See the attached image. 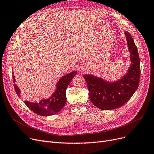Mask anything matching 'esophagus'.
<instances>
[{"label":"esophagus","instance_id":"esophagus-1","mask_svg":"<svg viewBox=\"0 0 154 154\" xmlns=\"http://www.w3.org/2000/svg\"><path fill=\"white\" fill-rule=\"evenodd\" d=\"M83 71H85V68H83Z\"/></svg>","mask_w":154,"mask_h":154}]
</instances>
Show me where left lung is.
Segmentation results:
<instances>
[{"label":"left lung","mask_w":154,"mask_h":154,"mask_svg":"<svg viewBox=\"0 0 154 154\" xmlns=\"http://www.w3.org/2000/svg\"><path fill=\"white\" fill-rule=\"evenodd\" d=\"M131 66L128 73L120 80L109 83L91 75H85L91 101L97 108L110 110L124 106L131 99L138 87L140 79V61L138 51L129 32H125Z\"/></svg>","instance_id":"8db88e82"}]
</instances>
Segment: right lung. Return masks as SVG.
I'll use <instances>...</instances> for the list:
<instances>
[{
  "instance_id": "obj_1",
  "label": "right lung",
  "mask_w": 154,
  "mask_h": 154,
  "mask_svg": "<svg viewBox=\"0 0 154 154\" xmlns=\"http://www.w3.org/2000/svg\"><path fill=\"white\" fill-rule=\"evenodd\" d=\"M76 73L77 71H73L62 77L57 83L55 92L49 99L41 100L38 103L25 101V104L31 111L37 115L50 116L57 113L66 104L67 99L66 96V89L68 85L69 84L73 77L76 75ZM12 74L13 82L15 83L16 80L13 72ZM14 87L16 92L20 97V91L19 88L16 84H14Z\"/></svg>"
}]
</instances>
